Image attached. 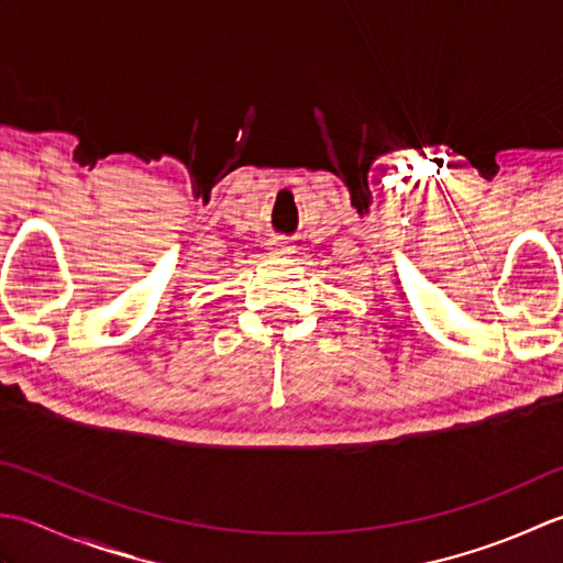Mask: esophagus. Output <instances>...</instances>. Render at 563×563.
Listing matches in <instances>:
<instances>
[{
    "label": "esophagus",
    "mask_w": 563,
    "mask_h": 563,
    "mask_svg": "<svg viewBox=\"0 0 563 563\" xmlns=\"http://www.w3.org/2000/svg\"><path fill=\"white\" fill-rule=\"evenodd\" d=\"M269 252L274 257H289L294 255V245L286 238H274L269 243Z\"/></svg>",
    "instance_id": "1"
}]
</instances>
